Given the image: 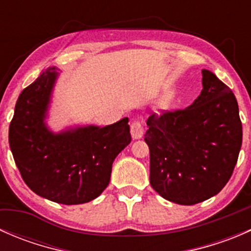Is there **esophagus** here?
<instances>
[{
  "mask_svg": "<svg viewBox=\"0 0 251 251\" xmlns=\"http://www.w3.org/2000/svg\"><path fill=\"white\" fill-rule=\"evenodd\" d=\"M144 133V124L142 121H133L131 124V135L133 140H138Z\"/></svg>",
  "mask_w": 251,
  "mask_h": 251,
  "instance_id": "1",
  "label": "esophagus"
}]
</instances>
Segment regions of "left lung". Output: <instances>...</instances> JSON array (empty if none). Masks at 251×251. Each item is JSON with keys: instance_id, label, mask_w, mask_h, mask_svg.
<instances>
[{"instance_id": "1", "label": "left lung", "mask_w": 251, "mask_h": 251, "mask_svg": "<svg viewBox=\"0 0 251 251\" xmlns=\"http://www.w3.org/2000/svg\"><path fill=\"white\" fill-rule=\"evenodd\" d=\"M201 74L203 91L193 104L151 114L144 135L151 187L166 201L181 205L216 196L231 178L242 147L235 96L211 72Z\"/></svg>"}]
</instances>
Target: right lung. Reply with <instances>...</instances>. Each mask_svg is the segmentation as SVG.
I'll use <instances>...</instances> for the list:
<instances>
[{"label":"right lung","mask_w":251,"mask_h":251,"mask_svg":"<svg viewBox=\"0 0 251 251\" xmlns=\"http://www.w3.org/2000/svg\"><path fill=\"white\" fill-rule=\"evenodd\" d=\"M57 74L47 70L22 91L9 125V147L26 186L59 204H83L109 184L111 165L131 142L128 119L54 135L44 123Z\"/></svg>","instance_id":"obj_1"}]
</instances>
